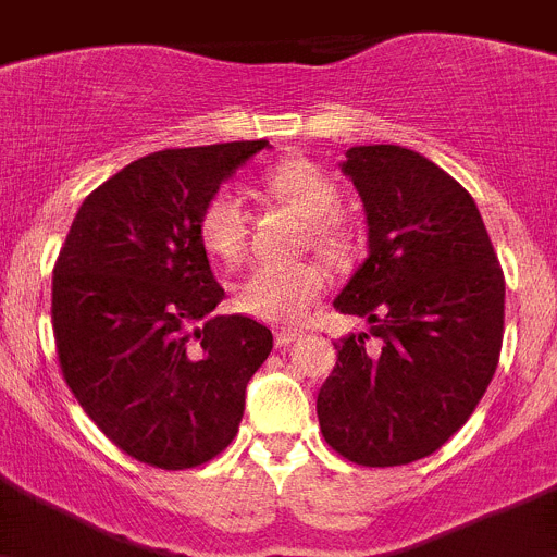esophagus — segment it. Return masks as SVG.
<instances>
[{"mask_svg": "<svg viewBox=\"0 0 557 557\" xmlns=\"http://www.w3.org/2000/svg\"><path fill=\"white\" fill-rule=\"evenodd\" d=\"M301 337L304 332H298V329H282V332H275V346H289V343Z\"/></svg>", "mask_w": 557, "mask_h": 557, "instance_id": "1", "label": "esophagus"}]
</instances>
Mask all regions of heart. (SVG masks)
<instances>
[{
    "label": "heart",
    "instance_id": "heart-1",
    "mask_svg": "<svg viewBox=\"0 0 557 557\" xmlns=\"http://www.w3.org/2000/svg\"><path fill=\"white\" fill-rule=\"evenodd\" d=\"M264 186L273 198L309 220V236L323 250L346 245V220L339 218V186L323 166L301 156L278 159L264 170ZM198 239L211 259L236 264L245 256L248 225L234 191L218 189L198 214ZM326 287V273L312 262L259 264L236 287L239 312L270 323L298 321Z\"/></svg>",
    "mask_w": 557,
    "mask_h": 557
}]
</instances>
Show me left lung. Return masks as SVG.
Here are the masks:
<instances>
[{"label": "left lung", "instance_id": "8db88e82", "mask_svg": "<svg viewBox=\"0 0 557 557\" xmlns=\"http://www.w3.org/2000/svg\"><path fill=\"white\" fill-rule=\"evenodd\" d=\"M343 172L368 218V259L334 309L348 334L318 393L326 444L371 469L432 455L460 430L499 366L505 275L474 198L421 152L351 147Z\"/></svg>", "mask_w": 557, "mask_h": 557}]
</instances>
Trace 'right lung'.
<instances>
[{
  "label": "right lung",
  "instance_id": "right-lung-1",
  "mask_svg": "<svg viewBox=\"0 0 557 557\" xmlns=\"http://www.w3.org/2000/svg\"><path fill=\"white\" fill-rule=\"evenodd\" d=\"M268 141L150 152L97 186L52 270V332L69 391L133 460L203 466L234 441L273 334L223 301L198 214Z\"/></svg>",
  "mask_w": 557,
  "mask_h": 557
}]
</instances>
